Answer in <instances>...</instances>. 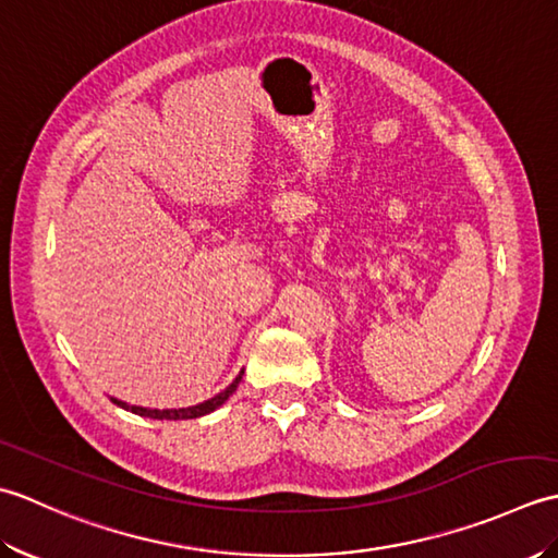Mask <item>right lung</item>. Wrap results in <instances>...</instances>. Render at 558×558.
<instances>
[{"label":"right lung","instance_id":"right-lung-1","mask_svg":"<svg viewBox=\"0 0 558 558\" xmlns=\"http://www.w3.org/2000/svg\"><path fill=\"white\" fill-rule=\"evenodd\" d=\"M242 381V374L234 378V381L222 390V393H218L216 398H210L206 402H201V405H194V408H182V410H148V408H136V405H126V402L112 398L114 405H120L124 410H132L134 414H141V417H150V420H194V417H204V414L213 412L216 408H220L225 400H228L234 390H236V384Z\"/></svg>","mask_w":558,"mask_h":558}]
</instances>
